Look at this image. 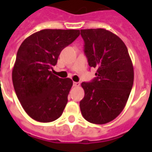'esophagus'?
<instances>
[{"label": "esophagus", "instance_id": "esophagus-1", "mask_svg": "<svg viewBox=\"0 0 152 152\" xmlns=\"http://www.w3.org/2000/svg\"><path fill=\"white\" fill-rule=\"evenodd\" d=\"M73 86H74V87H78V86H80V83L79 82H73Z\"/></svg>", "mask_w": 152, "mask_h": 152}]
</instances>
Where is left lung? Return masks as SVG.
I'll return each mask as SVG.
<instances>
[{
    "instance_id": "left-lung-1",
    "label": "left lung",
    "mask_w": 152,
    "mask_h": 152,
    "mask_svg": "<svg viewBox=\"0 0 152 152\" xmlns=\"http://www.w3.org/2000/svg\"><path fill=\"white\" fill-rule=\"evenodd\" d=\"M80 35L89 66L97 68L94 80L81 83L85 97L80 112L90 123L107 124L126 105L134 84L133 63L123 40L112 31L82 29Z\"/></svg>"
}]
</instances>
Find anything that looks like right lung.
I'll return each mask as SVG.
<instances>
[{
    "instance_id": "1",
    "label": "right lung",
    "mask_w": 152,
    "mask_h": 152,
    "mask_svg": "<svg viewBox=\"0 0 152 152\" xmlns=\"http://www.w3.org/2000/svg\"><path fill=\"white\" fill-rule=\"evenodd\" d=\"M80 30L44 29L26 38L12 71L16 95L26 113L39 122H51L63 114L72 80L53 75L61 51L79 37Z\"/></svg>"
}]
</instances>
